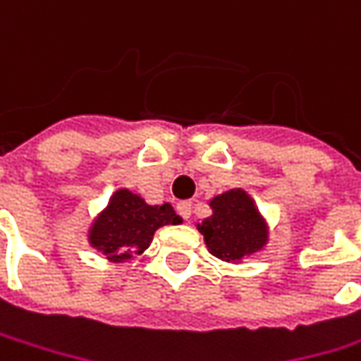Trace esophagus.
<instances>
[{
	"mask_svg": "<svg viewBox=\"0 0 361 361\" xmlns=\"http://www.w3.org/2000/svg\"><path fill=\"white\" fill-rule=\"evenodd\" d=\"M176 213L183 216L185 221H188L190 219V201H183L176 204Z\"/></svg>",
	"mask_w": 361,
	"mask_h": 361,
	"instance_id": "34e87169",
	"label": "esophagus"
}]
</instances>
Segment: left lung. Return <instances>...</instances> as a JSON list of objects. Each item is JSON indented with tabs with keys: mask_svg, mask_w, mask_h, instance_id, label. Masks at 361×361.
<instances>
[{
	"mask_svg": "<svg viewBox=\"0 0 361 361\" xmlns=\"http://www.w3.org/2000/svg\"><path fill=\"white\" fill-rule=\"evenodd\" d=\"M213 215L197 225L209 253L221 261L237 263L261 251L269 239V227L255 201L243 190L231 188L211 199Z\"/></svg>",
	"mask_w": 361,
	"mask_h": 361,
	"instance_id": "1",
	"label": "left lung"
}]
</instances>
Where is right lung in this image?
<instances>
[{
	"label": "right lung",
	"mask_w": 361,
	"mask_h": 361,
	"mask_svg": "<svg viewBox=\"0 0 361 361\" xmlns=\"http://www.w3.org/2000/svg\"><path fill=\"white\" fill-rule=\"evenodd\" d=\"M178 223H183V219L169 202L148 204L140 195L118 188L110 197L108 207L94 219L88 241L110 261L124 263L145 253L157 229Z\"/></svg>",
	"instance_id": "right-lung-1"
}]
</instances>
